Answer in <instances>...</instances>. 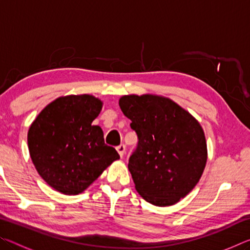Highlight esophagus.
<instances>
[{
  "instance_id": "1",
  "label": "esophagus",
  "mask_w": 250,
  "mask_h": 250,
  "mask_svg": "<svg viewBox=\"0 0 250 250\" xmlns=\"http://www.w3.org/2000/svg\"><path fill=\"white\" fill-rule=\"evenodd\" d=\"M117 151H118V153H119L120 156L122 158V156H124V154H125V145L118 146H117Z\"/></svg>"
}]
</instances>
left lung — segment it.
<instances>
[{"label": "left lung", "instance_id": "left-lung-1", "mask_svg": "<svg viewBox=\"0 0 250 250\" xmlns=\"http://www.w3.org/2000/svg\"><path fill=\"white\" fill-rule=\"evenodd\" d=\"M138 145L129 158L135 188L146 202L170 206L195 188L205 168L207 147L201 125L172 100L159 96H124Z\"/></svg>", "mask_w": 250, "mask_h": 250}]
</instances>
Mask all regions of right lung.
I'll return each mask as SVG.
<instances>
[{"label":"right lung","mask_w":250,"mask_h":250,"mask_svg":"<svg viewBox=\"0 0 250 250\" xmlns=\"http://www.w3.org/2000/svg\"><path fill=\"white\" fill-rule=\"evenodd\" d=\"M103 103L94 96L61 97L42 110L28 130L32 161L46 183L66 195H77L120 159L92 125Z\"/></svg>","instance_id":"right-lung-1"}]
</instances>
